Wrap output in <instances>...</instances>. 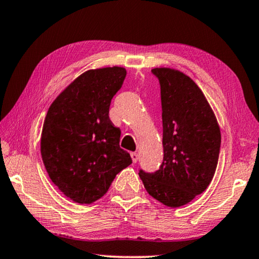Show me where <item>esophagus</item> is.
<instances>
[{"label":"esophagus","mask_w":259,"mask_h":259,"mask_svg":"<svg viewBox=\"0 0 259 259\" xmlns=\"http://www.w3.org/2000/svg\"><path fill=\"white\" fill-rule=\"evenodd\" d=\"M131 159H133V162L134 163H136V162L138 161V159H139V155L137 154V153H131Z\"/></svg>","instance_id":"obj_1"}]
</instances>
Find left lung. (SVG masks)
Returning <instances> with one entry per match:
<instances>
[{"label": "left lung", "instance_id": "8db88e82", "mask_svg": "<svg viewBox=\"0 0 259 259\" xmlns=\"http://www.w3.org/2000/svg\"><path fill=\"white\" fill-rule=\"evenodd\" d=\"M160 83L163 161L159 170H139L144 186L168 207L190 202L209 186L221 150V130L196 83L171 68L152 69Z\"/></svg>", "mask_w": 259, "mask_h": 259}]
</instances>
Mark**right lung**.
<instances>
[{"label": "right lung", "instance_id": "obj_1", "mask_svg": "<svg viewBox=\"0 0 259 259\" xmlns=\"http://www.w3.org/2000/svg\"><path fill=\"white\" fill-rule=\"evenodd\" d=\"M125 75V69L116 66L83 73L47 113L41 137L43 163L55 185L77 203L102 198L116 175L133 163L120 147V128L108 116Z\"/></svg>", "mask_w": 259, "mask_h": 259}]
</instances>
